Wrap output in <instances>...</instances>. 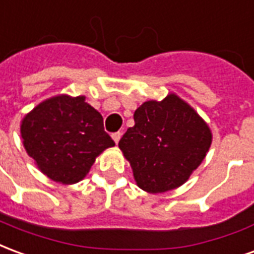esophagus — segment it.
<instances>
[{"label": "esophagus", "instance_id": "34e87169", "mask_svg": "<svg viewBox=\"0 0 254 254\" xmlns=\"http://www.w3.org/2000/svg\"><path fill=\"white\" fill-rule=\"evenodd\" d=\"M122 133L121 132H116L111 134V137H113V140L116 141V144H118V141H120V138H121Z\"/></svg>", "mask_w": 254, "mask_h": 254}]
</instances>
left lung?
I'll list each match as a JSON object with an SVG mask.
<instances>
[{
  "mask_svg": "<svg viewBox=\"0 0 254 254\" xmlns=\"http://www.w3.org/2000/svg\"><path fill=\"white\" fill-rule=\"evenodd\" d=\"M133 118L134 127L127 129L118 147L130 163L137 187L165 193L184 185L212 143L207 122L176 94L144 102Z\"/></svg>",
  "mask_w": 254,
  "mask_h": 254,
  "instance_id": "left-lung-1",
  "label": "left lung"
}]
</instances>
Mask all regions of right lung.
<instances>
[{
	"instance_id": "1",
	"label": "right lung",
	"mask_w": 254,
	"mask_h": 254,
	"mask_svg": "<svg viewBox=\"0 0 254 254\" xmlns=\"http://www.w3.org/2000/svg\"><path fill=\"white\" fill-rule=\"evenodd\" d=\"M20 133L36 167L63 185L81 181L95 159L116 145L103 129V117L83 95L41 102L21 120Z\"/></svg>"
}]
</instances>
